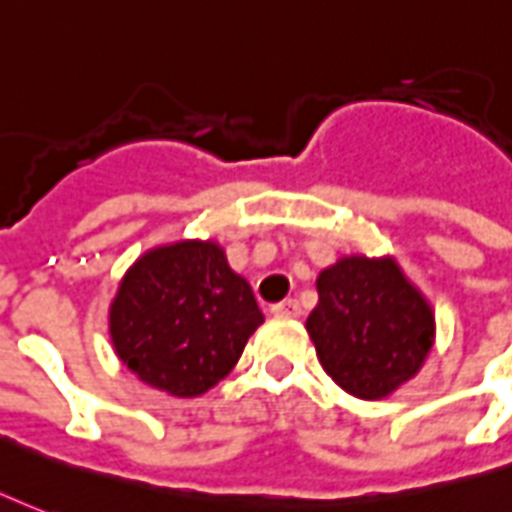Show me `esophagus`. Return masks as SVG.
I'll return each mask as SVG.
<instances>
[{
  "mask_svg": "<svg viewBox=\"0 0 512 512\" xmlns=\"http://www.w3.org/2000/svg\"><path fill=\"white\" fill-rule=\"evenodd\" d=\"M271 314L274 317H285V320H295V317H301V304L295 298H287L282 304L271 306Z\"/></svg>",
  "mask_w": 512,
  "mask_h": 512,
  "instance_id": "34e87169",
  "label": "esophagus"
}]
</instances>
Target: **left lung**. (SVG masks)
Returning <instances> with one entry per match:
<instances>
[{
  "label": "left lung",
  "mask_w": 512,
  "mask_h": 512,
  "mask_svg": "<svg viewBox=\"0 0 512 512\" xmlns=\"http://www.w3.org/2000/svg\"><path fill=\"white\" fill-rule=\"evenodd\" d=\"M306 331L325 374L342 391L377 401L420 372L437 320L396 257L344 255L317 276V306Z\"/></svg>",
  "instance_id": "left-lung-1"
}]
</instances>
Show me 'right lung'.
Returning <instances> with one entry per match:
<instances>
[{"label":"right lung","instance_id":"right-lung-1","mask_svg":"<svg viewBox=\"0 0 512 512\" xmlns=\"http://www.w3.org/2000/svg\"><path fill=\"white\" fill-rule=\"evenodd\" d=\"M260 325L252 287L214 238L146 249L121 276L108 309L119 361L140 382L179 399L225 380Z\"/></svg>","mask_w":512,"mask_h":512}]
</instances>
